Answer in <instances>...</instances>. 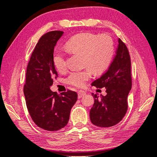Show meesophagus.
<instances>
[{"label": "esophagus", "instance_id": "34e87169", "mask_svg": "<svg viewBox=\"0 0 157 157\" xmlns=\"http://www.w3.org/2000/svg\"><path fill=\"white\" fill-rule=\"evenodd\" d=\"M86 93L85 92H84V91H82V90H79L78 92V98H82L84 96H85V95H86Z\"/></svg>", "mask_w": 157, "mask_h": 157}]
</instances>
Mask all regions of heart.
I'll use <instances>...</instances> for the list:
<instances>
[{
    "mask_svg": "<svg viewBox=\"0 0 157 157\" xmlns=\"http://www.w3.org/2000/svg\"><path fill=\"white\" fill-rule=\"evenodd\" d=\"M65 48L70 53L83 56V65L88 67L82 71L71 72L67 82L77 87L84 86L92 77V70L96 73L105 71L113 59L115 46L111 36L83 33L71 37L65 44ZM53 63L56 69L63 71L66 69V59L63 52L56 50L53 55Z\"/></svg>",
    "mask_w": 157,
    "mask_h": 157,
    "instance_id": "1",
    "label": "heart"
}]
</instances>
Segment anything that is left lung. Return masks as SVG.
I'll return each instance as SVG.
<instances>
[{
    "label": "left lung",
    "instance_id": "left-lung-1",
    "mask_svg": "<svg viewBox=\"0 0 157 157\" xmlns=\"http://www.w3.org/2000/svg\"><path fill=\"white\" fill-rule=\"evenodd\" d=\"M116 55L108 69L92 83V86L106 88V96L92 94L94 98L90 118L93 124L111 127L118 124L126 115L127 98L132 88L131 61L126 44L120 39Z\"/></svg>",
    "mask_w": 157,
    "mask_h": 157
}]
</instances>
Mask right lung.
I'll use <instances>...</instances> for the list:
<instances>
[{
	"label": "right lung",
	"instance_id": "add662e5",
	"mask_svg": "<svg viewBox=\"0 0 157 157\" xmlns=\"http://www.w3.org/2000/svg\"><path fill=\"white\" fill-rule=\"evenodd\" d=\"M63 31H53L39 39L31 54L23 92L32 120L45 130L57 131L68 123L77 94L68 90L58 94L50 86L58 73L53 63L54 47Z\"/></svg>",
	"mask_w": 157,
	"mask_h": 157
}]
</instances>
